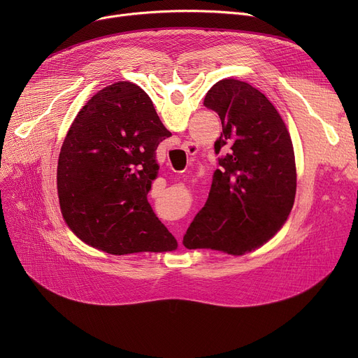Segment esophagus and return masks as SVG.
Returning a JSON list of instances; mask_svg holds the SVG:
<instances>
[{
  "label": "esophagus",
  "mask_w": 358,
  "mask_h": 358,
  "mask_svg": "<svg viewBox=\"0 0 358 358\" xmlns=\"http://www.w3.org/2000/svg\"><path fill=\"white\" fill-rule=\"evenodd\" d=\"M182 149L185 150L187 154H190V155H193V154H196L197 152V149H199V146L196 145V143H193V142H184L182 143ZM180 243H181V241H180Z\"/></svg>",
  "instance_id": "obj_1"
}]
</instances>
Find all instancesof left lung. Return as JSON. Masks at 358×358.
<instances>
[{
	"label": "left lung",
	"mask_w": 358,
	"mask_h": 358,
	"mask_svg": "<svg viewBox=\"0 0 358 358\" xmlns=\"http://www.w3.org/2000/svg\"><path fill=\"white\" fill-rule=\"evenodd\" d=\"M222 122V152L208 201L187 229L185 248L242 255L271 239L287 220L296 196V162L289 130L270 100L248 83L227 78L206 94Z\"/></svg>",
	"instance_id": "8db88e82"
}]
</instances>
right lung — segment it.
Wrapping results in <instances>:
<instances>
[{
    "instance_id": "obj_1",
    "label": "right lung",
    "mask_w": 358,
    "mask_h": 358,
    "mask_svg": "<svg viewBox=\"0 0 358 358\" xmlns=\"http://www.w3.org/2000/svg\"><path fill=\"white\" fill-rule=\"evenodd\" d=\"M169 136L136 84H111L88 100L58 161V196L69 229L113 255L177 250L148 203L159 169L155 150Z\"/></svg>"
}]
</instances>
